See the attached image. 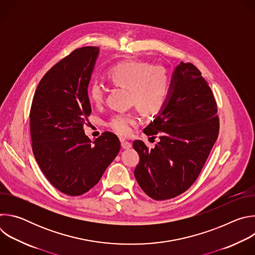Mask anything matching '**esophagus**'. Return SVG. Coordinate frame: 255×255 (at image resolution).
<instances>
[{"label":"esophagus","mask_w":255,"mask_h":255,"mask_svg":"<svg viewBox=\"0 0 255 255\" xmlns=\"http://www.w3.org/2000/svg\"><path fill=\"white\" fill-rule=\"evenodd\" d=\"M120 141H121V146H122V148H124V149H128V148H130V147L132 146V143H131V142H129V141L123 139V138H121Z\"/></svg>","instance_id":"esophagus-1"}]
</instances>
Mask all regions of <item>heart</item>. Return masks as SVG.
<instances>
[{
	"label": "heart",
	"instance_id": "obj_1",
	"mask_svg": "<svg viewBox=\"0 0 255 255\" xmlns=\"http://www.w3.org/2000/svg\"><path fill=\"white\" fill-rule=\"evenodd\" d=\"M107 76L114 86L128 89L129 103L137 106L145 115L158 113L165 104L169 79L162 66L140 60H126L109 68ZM89 98L93 104L101 105L105 100L103 86L94 82L89 88ZM137 123V116L127 113L114 116L108 125L117 134L127 136Z\"/></svg>",
	"mask_w": 255,
	"mask_h": 255
}]
</instances>
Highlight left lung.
Returning a JSON list of instances; mask_svg holds the SVG:
<instances>
[{"mask_svg": "<svg viewBox=\"0 0 255 255\" xmlns=\"http://www.w3.org/2000/svg\"><path fill=\"white\" fill-rule=\"evenodd\" d=\"M217 103L201 71L191 62L174 69L160 114L143 132L159 134L148 149L141 140L133 147L139 154L134 175L143 192L156 201L183 194L195 183L219 134Z\"/></svg>", "mask_w": 255, "mask_h": 255, "instance_id": "1", "label": "left lung"}]
</instances>
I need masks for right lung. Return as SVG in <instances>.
<instances>
[{
    "instance_id": "add662e5",
    "label": "right lung",
    "mask_w": 255,
    "mask_h": 255,
    "mask_svg": "<svg viewBox=\"0 0 255 255\" xmlns=\"http://www.w3.org/2000/svg\"><path fill=\"white\" fill-rule=\"evenodd\" d=\"M99 47L72 51L53 65L35 91L30 135L36 161L50 184L68 196H81L101 179L120 151L119 138L104 132L94 142L84 125L92 113L88 87Z\"/></svg>"
}]
</instances>
